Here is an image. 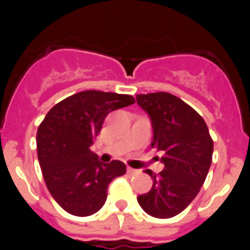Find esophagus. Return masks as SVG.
Instances as JSON below:
<instances>
[{"mask_svg": "<svg viewBox=\"0 0 250 250\" xmlns=\"http://www.w3.org/2000/svg\"><path fill=\"white\" fill-rule=\"evenodd\" d=\"M127 173L130 174V175H134V174H138L139 173V170L136 169H132V167H127Z\"/></svg>", "mask_w": 250, "mask_h": 250, "instance_id": "esophagus-1", "label": "esophagus"}]
</instances>
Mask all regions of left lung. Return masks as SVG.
Instances as JSON below:
<instances>
[{"mask_svg": "<svg viewBox=\"0 0 250 250\" xmlns=\"http://www.w3.org/2000/svg\"><path fill=\"white\" fill-rule=\"evenodd\" d=\"M151 118V147L164 152V170H146L152 179L149 193L138 196L145 213L173 218L194 200L207 179L213 158V139L204 119L182 99L169 92L136 95Z\"/></svg>", "mask_w": 250, "mask_h": 250, "instance_id": "1", "label": "left lung"}]
</instances>
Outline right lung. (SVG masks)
<instances>
[{
	"instance_id": "obj_1",
	"label": "right lung",
	"mask_w": 250,
	"mask_h": 250,
	"mask_svg": "<svg viewBox=\"0 0 250 250\" xmlns=\"http://www.w3.org/2000/svg\"><path fill=\"white\" fill-rule=\"evenodd\" d=\"M135 103L131 95L89 90L71 95L47 112L37 129V158L48 191L75 216L99 211L107 188L126 173L123 161L103 164L90 149L107 114Z\"/></svg>"
}]
</instances>
